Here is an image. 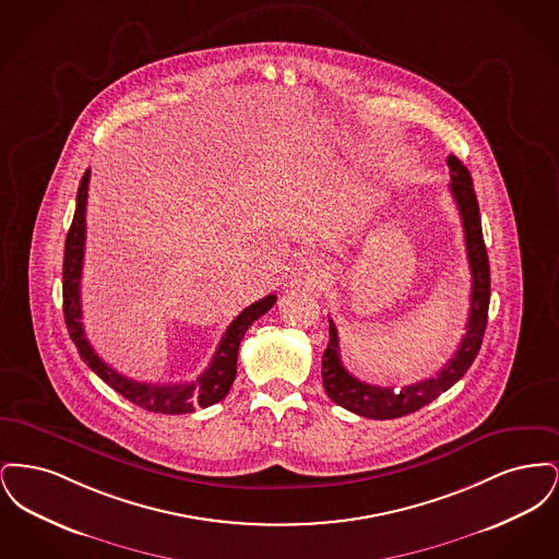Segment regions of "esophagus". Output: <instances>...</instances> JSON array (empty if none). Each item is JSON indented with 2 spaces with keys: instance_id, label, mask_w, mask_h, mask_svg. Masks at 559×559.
Returning <instances> with one entry per match:
<instances>
[{
  "instance_id": "1",
  "label": "esophagus",
  "mask_w": 559,
  "mask_h": 559,
  "mask_svg": "<svg viewBox=\"0 0 559 559\" xmlns=\"http://www.w3.org/2000/svg\"><path fill=\"white\" fill-rule=\"evenodd\" d=\"M301 285L310 292H317L322 285H324V276L320 272L319 267L306 266L301 267Z\"/></svg>"
}]
</instances>
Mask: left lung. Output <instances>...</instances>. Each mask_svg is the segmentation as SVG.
I'll use <instances>...</instances> for the list:
<instances>
[{
    "instance_id": "obj_1",
    "label": "left lung",
    "mask_w": 559,
    "mask_h": 559,
    "mask_svg": "<svg viewBox=\"0 0 559 559\" xmlns=\"http://www.w3.org/2000/svg\"><path fill=\"white\" fill-rule=\"evenodd\" d=\"M447 165L451 169L449 188L463 222L467 262L472 270V306H469V319L465 324L467 331L456 352L452 354L451 360L442 367V371H438L436 377L406 385L402 390H392V388H379V385L365 383L356 379L352 372L346 371L340 356L337 329L333 320L329 319V344L322 354V385L326 390V396L335 404L367 419H396L424 408L431 400L438 399L442 392L452 388L467 372L481 346V337L488 322V304H490V266H488V253L481 237L478 199H476V190L467 167L454 155L447 159Z\"/></svg>"
}]
</instances>
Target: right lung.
Segmentation results:
<instances>
[{"label": "right lung", "mask_w": 559, "mask_h": 559, "mask_svg": "<svg viewBox=\"0 0 559 559\" xmlns=\"http://www.w3.org/2000/svg\"><path fill=\"white\" fill-rule=\"evenodd\" d=\"M87 185L90 169H85L78 188V207L73 224L67 233L64 242V262H62V310L64 322L73 344L78 346L85 365L108 383L117 394L130 400L135 406L160 415H187L197 408L212 406L226 399L235 377H237V356L245 331L264 317L274 306L276 295H266L260 301L245 308L237 319L226 329L219 346L213 354L212 362L194 381L188 383H142L133 381L110 369L107 362L92 349L83 324H81V270H83V247H85V205H87Z\"/></svg>", "instance_id": "1"}]
</instances>
